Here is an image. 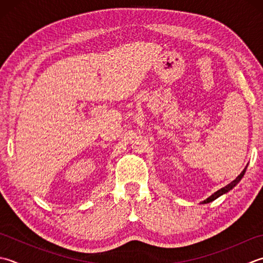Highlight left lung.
Wrapping results in <instances>:
<instances>
[{"label":"left lung","mask_w":263,"mask_h":263,"mask_svg":"<svg viewBox=\"0 0 263 263\" xmlns=\"http://www.w3.org/2000/svg\"><path fill=\"white\" fill-rule=\"evenodd\" d=\"M246 168H248V166H245V168L243 170V171H241L240 172V174H239V176L237 177V178H236L235 180H234V181H231L229 184H227V186H226V187H223V188H221V189H219L218 190V192H215L214 194H212V195H211V196L209 197V198H206V199H205V200H203V202H202V204H208V203H211V202H213V200L214 199H217L218 197H220V196H222V195L223 194H227L228 192H230V190L231 189H233L234 187H236V184H237L239 181H240V180H241V178H243L244 177V174H245V172H246Z\"/></svg>","instance_id":"left-lung-1"}]
</instances>
